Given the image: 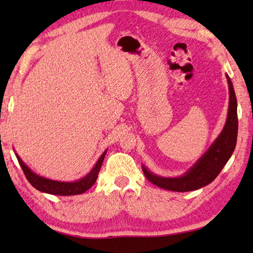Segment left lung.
Listing matches in <instances>:
<instances>
[{
	"instance_id": "obj_1",
	"label": "left lung",
	"mask_w": 253,
	"mask_h": 253,
	"mask_svg": "<svg viewBox=\"0 0 253 253\" xmlns=\"http://www.w3.org/2000/svg\"><path fill=\"white\" fill-rule=\"evenodd\" d=\"M229 84V110L225 125L219 137L214 140L202 157L179 177H162L149 172L143 166V172L149 182L164 190L174 192H190L207 186L220 174L230 160L235 148L238 137V113L232 81L226 75Z\"/></svg>"
}]
</instances>
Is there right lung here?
<instances>
[{"mask_svg":"<svg viewBox=\"0 0 253 253\" xmlns=\"http://www.w3.org/2000/svg\"><path fill=\"white\" fill-rule=\"evenodd\" d=\"M107 151L102 153V155L99 157V160L97 161L96 165L93 166V169L89 172L84 177L78 179L76 182H59V181H53V179L44 178L40 176V175H37L33 173L31 169H30L27 165L22 162L18 154H15L16 158H18L19 164L22 169L23 173L27 177L28 181L33 187H36L38 191L44 192V193L48 194H54V195H77V194H83L85 191L89 190L95 182L97 181L98 173H99L102 162H104V158L106 156Z\"/></svg>","mask_w":253,"mask_h":253,"instance_id":"obj_1","label":"right lung"}]
</instances>
